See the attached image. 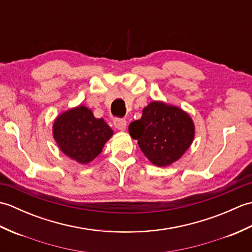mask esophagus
<instances>
[{
	"label": "esophagus",
	"instance_id": "1",
	"mask_svg": "<svg viewBox=\"0 0 252 252\" xmlns=\"http://www.w3.org/2000/svg\"><path fill=\"white\" fill-rule=\"evenodd\" d=\"M114 126L117 130L119 131H126V121L125 119H115Z\"/></svg>",
	"mask_w": 252,
	"mask_h": 252
}]
</instances>
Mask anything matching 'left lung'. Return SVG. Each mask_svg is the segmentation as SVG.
Wrapping results in <instances>:
<instances>
[{
  "label": "left lung",
  "mask_w": 252,
  "mask_h": 252,
  "mask_svg": "<svg viewBox=\"0 0 252 252\" xmlns=\"http://www.w3.org/2000/svg\"><path fill=\"white\" fill-rule=\"evenodd\" d=\"M129 133L146 158L167 167L183 156L195 137L191 117L180 107L154 100L144 107L141 119L130 123Z\"/></svg>",
  "instance_id": "8db88e82"
}]
</instances>
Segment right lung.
<instances>
[{
    "instance_id": "add662e5",
    "label": "right lung",
    "mask_w": 252,
    "mask_h": 252,
    "mask_svg": "<svg viewBox=\"0 0 252 252\" xmlns=\"http://www.w3.org/2000/svg\"><path fill=\"white\" fill-rule=\"evenodd\" d=\"M114 131L104 119L79 105L58 115L53 123V137L61 151L77 162L88 164L98 156Z\"/></svg>"
}]
</instances>
